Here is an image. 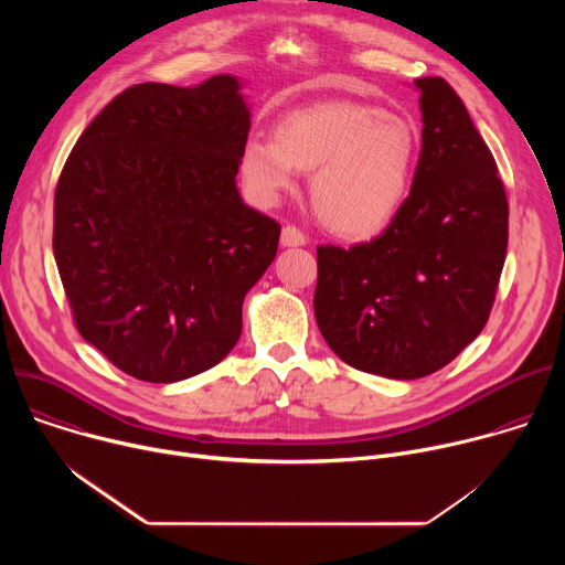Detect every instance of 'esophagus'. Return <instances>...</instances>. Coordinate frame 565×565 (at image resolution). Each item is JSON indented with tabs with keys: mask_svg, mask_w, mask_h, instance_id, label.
Wrapping results in <instances>:
<instances>
[{
	"mask_svg": "<svg viewBox=\"0 0 565 565\" xmlns=\"http://www.w3.org/2000/svg\"><path fill=\"white\" fill-rule=\"evenodd\" d=\"M306 234L295 227V225H284L281 230V246L284 248H299V246H306Z\"/></svg>",
	"mask_w": 565,
	"mask_h": 565,
	"instance_id": "esophagus-1",
	"label": "esophagus"
}]
</instances>
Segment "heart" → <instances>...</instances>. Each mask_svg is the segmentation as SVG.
<instances>
[{"label": "heart", "instance_id": "1", "mask_svg": "<svg viewBox=\"0 0 565 565\" xmlns=\"http://www.w3.org/2000/svg\"><path fill=\"white\" fill-rule=\"evenodd\" d=\"M418 131L405 118L355 100H321L288 111L275 140L250 136L238 170L253 199L275 205L310 174L317 216L347 238L380 234L407 201Z\"/></svg>", "mask_w": 565, "mask_h": 565}]
</instances>
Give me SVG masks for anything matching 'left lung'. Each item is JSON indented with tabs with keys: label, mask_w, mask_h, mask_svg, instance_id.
<instances>
[{
	"label": "left lung",
	"mask_w": 565,
	"mask_h": 565,
	"mask_svg": "<svg viewBox=\"0 0 565 565\" xmlns=\"http://www.w3.org/2000/svg\"><path fill=\"white\" fill-rule=\"evenodd\" d=\"M423 149L388 227L349 250L317 248L315 319L358 371L416 380L471 344L497 297L508 199L494 156L443 77H418Z\"/></svg>",
	"instance_id": "obj_1"
}]
</instances>
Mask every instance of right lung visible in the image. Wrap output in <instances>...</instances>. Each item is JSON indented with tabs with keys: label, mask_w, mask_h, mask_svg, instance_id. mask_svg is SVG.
Returning <instances> with one entry per match:
<instances>
[{
	"label": "right lung",
	"mask_w": 565,
	"mask_h": 565,
	"mask_svg": "<svg viewBox=\"0 0 565 565\" xmlns=\"http://www.w3.org/2000/svg\"><path fill=\"white\" fill-rule=\"evenodd\" d=\"M241 79L145 83L77 138L55 190L53 255L75 327L127 375L168 384L218 364L277 255L279 223L236 188Z\"/></svg>",
	"instance_id": "right-lung-1"
}]
</instances>
